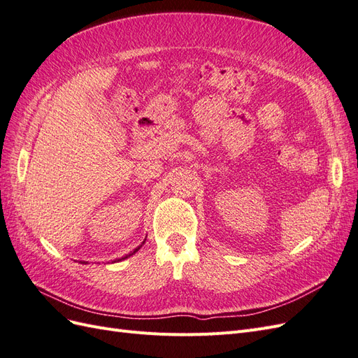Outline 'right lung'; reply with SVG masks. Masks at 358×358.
Listing matches in <instances>:
<instances>
[{
  "instance_id": "1",
  "label": "right lung",
  "mask_w": 358,
  "mask_h": 358,
  "mask_svg": "<svg viewBox=\"0 0 358 358\" xmlns=\"http://www.w3.org/2000/svg\"><path fill=\"white\" fill-rule=\"evenodd\" d=\"M140 246H142V245H140ZM140 246H138V248H137V249H134V251H133V252H131V254H128V255H125V257H124V258H128V257H129V255H133V254H136V252H137V251H138V249H140ZM124 258H122V259H124Z\"/></svg>"
}]
</instances>
